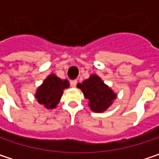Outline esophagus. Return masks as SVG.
I'll use <instances>...</instances> for the list:
<instances>
[{"instance_id": "esophagus-1", "label": "esophagus", "mask_w": 159, "mask_h": 159, "mask_svg": "<svg viewBox=\"0 0 159 159\" xmlns=\"http://www.w3.org/2000/svg\"><path fill=\"white\" fill-rule=\"evenodd\" d=\"M77 83H78V81H77L76 80H70V87L71 88H75L76 87V85H77Z\"/></svg>"}]
</instances>
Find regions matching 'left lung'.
Masks as SVG:
<instances>
[{"label":"left lung","mask_w":159,"mask_h":159,"mask_svg":"<svg viewBox=\"0 0 159 159\" xmlns=\"http://www.w3.org/2000/svg\"><path fill=\"white\" fill-rule=\"evenodd\" d=\"M77 87L81 89L85 98L89 100V107L95 112H103L106 111L117 97L112 89L95 74H92L82 83H79Z\"/></svg>","instance_id":"obj_1"}]
</instances>
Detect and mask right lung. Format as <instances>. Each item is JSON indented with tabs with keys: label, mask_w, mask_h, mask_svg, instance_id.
<instances>
[{
	"label": "right lung",
	"mask_w": 159,
	"mask_h": 159,
	"mask_svg": "<svg viewBox=\"0 0 159 159\" xmlns=\"http://www.w3.org/2000/svg\"><path fill=\"white\" fill-rule=\"evenodd\" d=\"M69 86L67 80H63L57 75L50 74L38 88L35 98L47 109H54L60 101L64 89L69 88Z\"/></svg>",
	"instance_id": "1"
}]
</instances>
